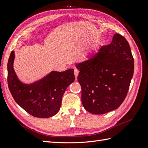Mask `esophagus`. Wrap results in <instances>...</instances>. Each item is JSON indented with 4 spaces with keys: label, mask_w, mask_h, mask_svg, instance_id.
Listing matches in <instances>:
<instances>
[{
    "label": "esophagus",
    "mask_w": 148,
    "mask_h": 148,
    "mask_svg": "<svg viewBox=\"0 0 148 148\" xmlns=\"http://www.w3.org/2000/svg\"><path fill=\"white\" fill-rule=\"evenodd\" d=\"M79 70L77 69H74V75H75V80H77V75L79 74Z\"/></svg>",
    "instance_id": "esophagus-1"
}]
</instances>
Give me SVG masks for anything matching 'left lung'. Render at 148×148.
Returning <instances> with one entry per match:
<instances>
[{
  "label": "left lung",
  "instance_id": "8db88e82",
  "mask_svg": "<svg viewBox=\"0 0 148 148\" xmlns=\"http://www.w3.org/2000/svg\"><path fill=\"white\" fill-rule=\"evenodd\" d=\"M76 67L86 111L103 114L120 106L134 73V58L125 37L115 34L111 44L101 47L96 55Z\"/></svg>",
  "mask_w": 148,
  "mask_h": 148
}]
</instances>
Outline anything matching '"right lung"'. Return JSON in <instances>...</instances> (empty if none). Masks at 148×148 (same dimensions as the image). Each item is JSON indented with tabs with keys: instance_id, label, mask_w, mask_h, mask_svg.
<instances>
[{
	"instance_id": "right-lung-1",
	"label": "right lung",
	"mask_w": 148,
	"mask_h": 148,
	"mask_svg": "<svg viewBox=\"0 0 148 148\" xmlns=\"http://www.w3.org/2000/svg\"><path fill=\"white\" fill-rule=\"evenodd\" d=\"M14 57L12 51L7 64V82L15 101L32 116L45 118L56 114L63 94L75 80L74 69L52 71L40 80L25 84L18 80L14 70Z\"/></svg>"
}]
</instances>
